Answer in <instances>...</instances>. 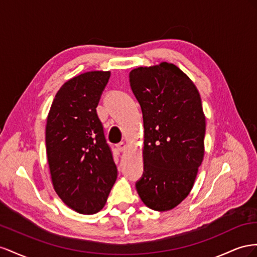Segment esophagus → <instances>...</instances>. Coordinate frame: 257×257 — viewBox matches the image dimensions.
Returning <instances> with one entry per match:
<instances>
[{"mask_svg": "<svg viewBox=\"0 0 257 257\" xmlns=\"http://www.w3.org/2000/svg\"><path fill=\"white\" fill-rule=\"evenodd\" d=\"M117 149H118V151L120 152H124L127 149V143L126 142H120L117 144Z\"/></svg>", "mask_w": 257, "mask_h": 257, "instance_id": "esophagus-1", "label": "esophagus"}]
</instances>
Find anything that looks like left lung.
<instances>
[{
	"mask_svg": "<svg viewBox=\"0 0 257 257\" xmlns=\"http://www.w3.org/2000/svg\"><path fill=\"white\" fill-rule=\"evenodd\" d=\"M129 80L144 126V173L137 192L146 207L169 211L188 196L203 160L206 116L200 94L169 62L131 70Z\"/></svg>",
	"mask_w": 257,
	"mask_h": 257,
	"instance_id": "left-lung-1",
	"label": "left lung"
}]
</instances>
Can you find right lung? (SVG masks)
<instances>
[{"label": "right lung", "instance_id": "add662e5", "mask_svg": "<svg viewBox=\"0 0 257 257\" xmlns=\"http://www.w3.org/2000/svg\"><path fill=\"white\" fill-rule=\"evenodd\" d=\"M109 71H89L67 80L56 93L46 122V153L54 189L80 214L104 207L117 168L97 114Z\"/></svg>", "mask_w": 257, "mask_h": 257}]
</instances>
